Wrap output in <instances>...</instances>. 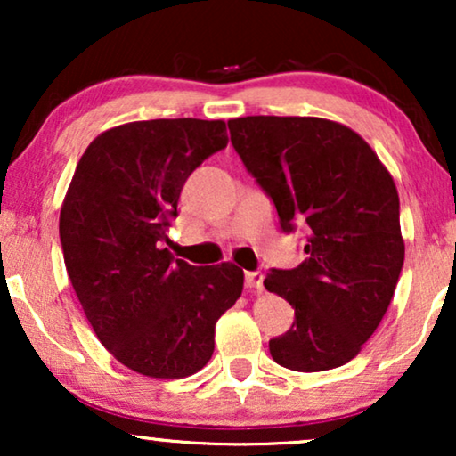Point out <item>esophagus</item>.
Returning a JSON list of instances; mask_svg holds the SVG:
<instances>
[{"label": "esophagus", "instance_id": "esophagus-1", "mask_svg": "<svg viewBox=\"0 0 456 456\" xmlns=\"http://www.w3.org/2000/svg\"><path fill=\"white\" fill-rule=\"evenodd\" d=\"M245 286L248 290H264V273L261 272H245Z\"/></svg>", "mask_w": 456, "mask_h": 456}]
</instances>
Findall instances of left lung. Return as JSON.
I'll list each match as a JSON object with an SVG mask.
<instances>
[{"label":"left lung","mask_w":456,"mask_h":456,"mask_svg":"<svg viewBox=\"0 0 456 456\" xmlns=\"http://www.w3.org/2000/svg\"><path fill=\"white\" fill-rule=\"evenodd\" d=\"M247 172L276 205L282 232L307 230V253L273 270L265 289L295 322L270 340L272 359L295 371H326L357 357L395 295L404 261L395 180L351 128L323 118L228 120Z\"/></svg>","instance_id":"obj_1"}]
</instances>
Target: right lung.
<instances>
[{
    "label": "right lung",
    "instance_id": "right-lung-1",
    "mask_svg": "<svg viewBox=\"0 0 456 456\" xmlns=\"http://www.w3.org/2000/svg\"><path fill=\"white\" fill-rule=\"evenodd\" d=\"M226 145L222 120L130 122L99 134L74 170L60 214L68 276L102 345L142 376L208 365L216 322L242 292L234 264L197 267L166 248L186 178Z\"/></svg>",
    "mask_w": 456,
    "mask_h": 456
}]
</instances>
